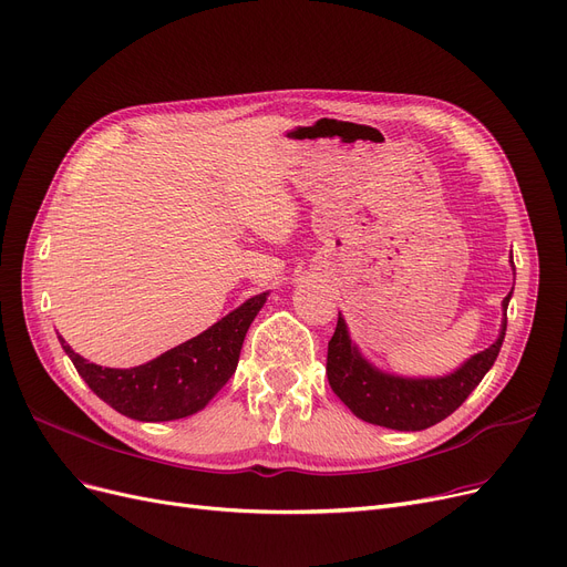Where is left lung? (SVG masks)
Returning a JSON list of instances; mask_svg holds the SVG:
<instances>
[{
    "instance_id": "1",
    "label": "left lung",
    "mask_w": 567,
    "mask_h": 567,
    "mask_svg": "<svg viewBox=\"0 0 567 567\" xmlns=\"http://www.w3.org/2000/svg\"><path fill=\"white\" fill-rule=\"evenodd\" d=\"M509 299L512 291L503 299V324L496 342L463 361L454 373L440 378H403L380 371L359 352L344 317L338 312L327 354L329 384L336 396L368 424L393 431H424L450 416L494 365L505 340Z\"/></svg>"
}]
</instances>
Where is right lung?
I'll return each mask as SVG.
<instances>
[{
	"label": "right lung",
	"mask_w": 567,
	"mask_h": 567,
	"mask_svg": "<svg viewBox=\"0 0 567 567\" xmlns=\"http://www.w3.org/2000/svg\"><path fill=\"white\" fill-rule=\"evenodd\" d=\"M268 291L240 303L204 333L136 368H104L62 350L87 386L120 414L136 422H171L204 410L234 375L245 333L264 308Z\"/></svg>",
	"instance_id": "obj_1"
}]
</instances>
